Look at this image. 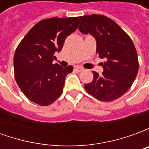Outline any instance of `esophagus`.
Wrapping results in <instances>:
<instances>
[{
	"instance_id": "esophagus-1",
	"label": "esophagus",
	"mask_w": 149,
	"mask_h": 149,
	"mask_svg": "<svg viewBox=\"0 0 149 149\" xmlns=\"http://www.w3.org/2000/svg\"><path fill=\"white\" fill-rule=\"evenodd\" d=\"M74 70L77 72H80L83 71V68H81V67H80V66H76L74 68Z\"/></svg>"
}]
</instances>
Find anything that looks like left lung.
Masks as SVG:
<instances>
[{"label": "left lung", "instance_id": "8db88e82", "mask_svg": "<svg viewBox=\"0 0 149 149\" xmlns=\"http://www.w3.org/2000/svg\"><path fill=\"white\" fill-rule=\"evenodd\" d=\"M79 30L97 40V53L102 74L96 72L93 80L84 85L88 93L100 101H112L123 96L133 84L139 69L136 49L132 40L112 19L103 15L81 17Z\"/></svg>", "mask_w": 149, "mask_h": 149}]
</instances>
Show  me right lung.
I'll list each match as a JSON object with an SVG mask.
<instances>
[{
    "label": "right lung",
    "instance_id": "add662e5",
    "mask_svg": "<svg viewBox=\"0 0 149 149\" xmlns=\"http://www.w3.org/2000/svg\"><path fill=\"white\" fill-rule=\"evenodd\" d=\"M81 17L44 19L18 45L13 58L15 79L32 102L47 106L63 93L65 78L73 67L63 68L52 61L54 53L61 51L66 37L77 30Z\"/></svg>",
    "mask_w": 149,
    "mask_h": 149
}]
</instances>
